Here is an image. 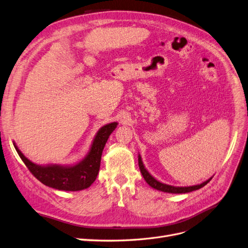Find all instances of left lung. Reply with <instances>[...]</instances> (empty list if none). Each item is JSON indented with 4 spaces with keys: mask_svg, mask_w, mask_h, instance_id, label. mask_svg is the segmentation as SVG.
Segmentation results:
<instances>
[{
    "mask_svg": "<svg viewBox=\"0 0 248 248\" xmlns=\"http://www.w3.org/2000/svg\"><path fill=\"white\" fill-rule=\"evenodd\" d=\"M138 164H139L140 171H141V173H142L143 178L148 185H150L154 189H157L159 191H162V192H166V193H178V194L179 193H188V192H191V191L199 190L202 187L206 186L207 184L212 180V178H210L206 182L199 184V185H194V186L175 187V186H171V185H167V184L161 183L158 180H155L154 176L146 170V168L143 165V162H142V159H141V157H140V155H138Z\"/></svg>",
    "mask_w": 248,
    "mask_h": 248,
    "instance_id": "8db88e82",
    "label": "left lung"
}]
</instances>
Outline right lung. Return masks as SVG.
Segmentation results:
<instances>
[{
    "label": "right lung",
    "instance_id": "1",
    "mask_svg": "<svg viewBox=\"0 0 248 248\" xmlns=\"http://www.w3.org/2000/svg\"><path fill=\"white\" fill-rule=\"evenodd\" d=\"M116 126L117 123L103 125L97 131L86 157L75 165H37L26 158L16 143L13 145L28 169L46 186L63 191H80L90 187L95 181L105 144Z\"/></svg>",
    "mask_w": 248,
    "mask_h": 248
}]
</instances>
